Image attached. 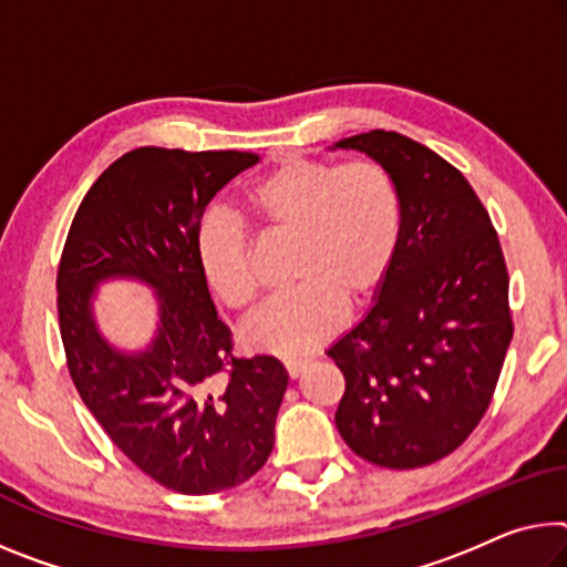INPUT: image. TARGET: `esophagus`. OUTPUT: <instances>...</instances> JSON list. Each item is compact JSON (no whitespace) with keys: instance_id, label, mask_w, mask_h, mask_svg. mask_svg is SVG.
<instances>
[{"instance_id":"esophagus-1","label":"esophagus","mask_w":567,"mask_h":567,"mask_svg":"<svg viewBox=\"0 0 567 567\" xmlns=\"http://www.w3.org/2000/svg\"><path fill=\"white\" fill-rule=\"evenodd\" d=\"M305 365H308V361H302V358H290V361H285V371L290 379H298Z\"/></svg>"}]
</instances>
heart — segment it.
Instances as JSON below:
<instances>
[{
	"label": "heart",
	"mask_w": 567,
	"mask_h": 567,
	"mask_svg": "<svg viewBox=\"0 0 567 567\" xmlns=\"http://www.w3.org/2000/svg\"><path fill=\"white\" fill-rule=\"evenodd\" d=\"M245 206L267 235L292 237L290 277L298 285L241 326V343L272 355L310 353L338 330L343 300H368L389 275L403 221L399 186L375 161L285 158L247 188ZM196 259L227 308L255 302L251 237L235 214H204Z\"/></svg>",
	"instance_id": "heart-1"
}]
</instances>
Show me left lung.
I'll return each mask as SVG.
<instances>
[{
	"label": "left lung",
	"mask_w": 567,
	"mask_h": 567,
	"mask_svg": "<svg viewBox=\"0 0 567 567\" xmlns=\"http://www.w3.org/2000/svg\"><path fill=\"white\" fill-rule=\"evenodd\" d=\"M381 164L401 239L373 308L328 348L346 379L336 426L365 462L416 470L460 449L489 409L512 340L499 237L470 182L396 131L336 143Z\"/></svg>",
	"instance_id": "obj_1"
}]
</instances>
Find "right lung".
I'll use <instances>...</instances> for the list:
<instances>
[{
  "instance_id": "right-lung-1",
  "label": "right lung",
  "mask_w": 567,
  "mask_h": 567,
  "mask_svg": "<svg viewBox=\"0 0 567 567\" xmlns=\"http://www.w3.org/2000/svg\"><path fill=\"white\" fill-rule=\"evenodd\" d=\"M259 156L143 146L113 161L70 224L58 269L60 336L75 389L143 474L182 494L231 489L262 470L287 373L272 355L235 358L196 259V227L224 184ZM133 276L159 295L143 354L96 332L97 281Z\"/></svg>"
}]
</instances>
